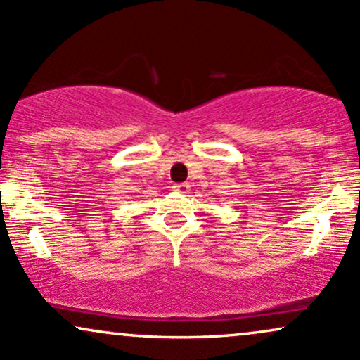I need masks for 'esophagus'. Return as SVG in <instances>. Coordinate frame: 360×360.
Listing matches in <instances>:
<instances>
[{"label":"esophagus","instance_id":"1","mask_svg":"<svg viewBox=\"0 0 360 360\" xmlns=\"http://www.w3.org/2000/svg\"><path fill=\"white\" fill-rule=\"evenodd\" d=\"M189 189H191V186H189L188 183H179V184L172 186V191H176L179 194H188Z\"/></svg>","mask_w":360,"mask_h":360}]
</instances>
